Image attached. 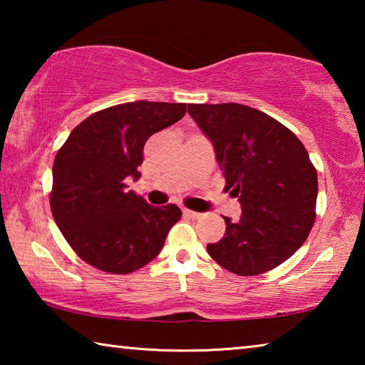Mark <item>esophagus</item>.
I'll use <instances>...</instances> for the list:
<instances>
[{"label": "esophagus", "mask_w": 365, "mask_h": 365, "mask_svg": "<svg viewBox=\"0 0 365 365\" xmlns=\"http://www.w3.org/2000/svg\"><path fill=\"white\" fill-rule=\"evenodd\" d=\"M183 215H187V217H190V219H200L201 217L200 212L190 211V209H183Z\"/></svg>", "instance_id": "esophagus-1"}]
</instances>
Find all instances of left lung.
Returning <instances> with one entry per match:
<instances>
[{
  "label": "left lung",
  "mask_w": 365,
  "mask_h": 365,
  "mask_svg": "<svg viewBox=\"0 0 365 365\" xmlns=\"http://www.w3.org/2000/svg\"><path fill=\"white\" fill-rule=\"evenodd\" d=\"M188 114L212 141L224 190L242 205L238 222L224 217L225 235L207 245L209 256L242 277L275 269L301 248L316 220L317 170L304 145L245 104H188Z\"/></svg>",
  "instance_id": "8db88e82"
}]
</instances>
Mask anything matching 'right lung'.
Masks as SVG:
<instances>
[{
  "label": "right lung",
  "mask_w": 365,
  "mask_h": 365,
  "mask_svg": "<svg viewBox=\"0 0 365 365\" xmlns=\"http://www.w3.org/2000/svg\"><path fill=\"white\" fill-rule=\"evenodd\" d=\"M185 103L135 101L86 117L53 164L49 206L66 242L95 269L130 274L151 262L182 211L154 207L127 190L140 178L146 140L182 119Z\"/></svg>",
  "instance_id": "obj_1"
}]
</instances>
